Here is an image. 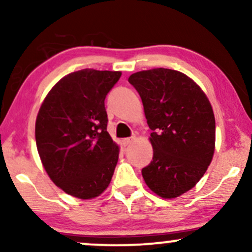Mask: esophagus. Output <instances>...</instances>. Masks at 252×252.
<instances>
[{"mask_svg":"<svg viewBox=\"0 0 252 252\" xmlns=\"http://www.w3.org/2000/svg\"><path fill=\"white\" fill-rule=\"evenodd\" d=\"M134 140H135V136H131V137H128V138H124L123 144L124 146H129L130 143H132V141Z\"/></svg>","mask_w":252,"mask_h":252,"instance_id":"1","label":"esophagus"}]
</instances>
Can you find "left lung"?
I'll return each instance as SVG.
<instances>
[{
	"label": "left lung",
	"mask_w": 252,
	"mask_h": 252,
	"mask_svg": "<svg viewBox=\"0 0 252 252\" xmlns=\"http://www.w3.org/2000/svg\"><path fill=\"white\" fill-rule=\"evenodd\" d=\"M129 83L142 99L153 130V161L142 176L153 192L172 199L202 178L215 153L216 121L212 106L186 74L168 68L136 72Z\"/></svg>",
	"instance_id": "1"
}]
</instances>
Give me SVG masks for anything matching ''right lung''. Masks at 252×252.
Here are the masks:
<instances>
[{
    "instance_id": "add662e5",
    "label": "right lung",
    "mask_w": 252,
    "mask_h": 252,
    "mask_svg": "<svg viewBox=\"0 0 252 252\" xmlns=\"http://www.w3.org/2000/svg\"><path fill=\"white\" fill-rule=\"evenodd\" d=\"M121 72L85 68L48 92L36 117L37 152L52 181L67 194L96 198L109 186L118 161L110 137L106 94Z\"/></svg>"
}]
</instances>
